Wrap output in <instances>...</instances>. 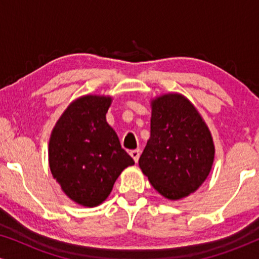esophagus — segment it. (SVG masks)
<instances>
[{
  "label": "esophagus",
  "instance_id": "34e87169",
  "mask_svg": "<svg viewBox=\"0 0 259 259\" xmlns=\"http://www.w3.org/2000/svg\"><path fill=\"white\" fill-rule=\"evenodd\" d=\"M130 155L131 157L133 158V160L138 162V160H139V157H140V151L139 150H133L130 152Z\"/></svg>",
  "mask_w": 259,
  "mask_h": 259
}]
</instances>
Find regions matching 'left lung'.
<instances>
[{"instance_id": "1", "label": "left lung", "mask_w": 259, "mask_h": 259, "mask_svg": "<svg viewBox=\"0 0 259 259\" xmlns=\"http://www.w3.org/2000/svg\"><path fill=\"white\" fill-rule=\"evenodd\" d=\"M151 136L139 167L169 200L196 192L210 175L214 144L206 122L186 97L161 94L151 100Z\"/></svg>"}]
</instances>
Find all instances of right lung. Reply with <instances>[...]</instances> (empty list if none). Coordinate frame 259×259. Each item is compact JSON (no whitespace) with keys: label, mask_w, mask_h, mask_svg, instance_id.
<instances>
[{"label":"right lung","mask_w":259,"mask_h":259,"mask_svg":"<svg viewBox=\"0 0 259 259\" xmlns=\"http://www.w3.org/2000/svg\"><path fill=\"white\" fill-rule=\"evenodd\" d=\"M111 104L109 95L87 94L75 99L49 138L52 175L63 193L81 206L104 203L121 172L134 165L106 121Z\"/></svg>","instance_id":"add662e5"}]
</instances>
